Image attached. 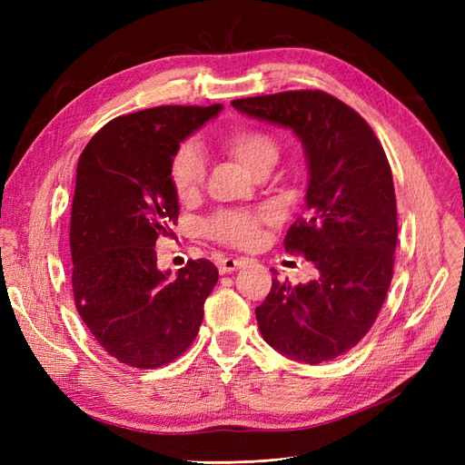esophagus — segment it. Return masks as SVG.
<instances>
[{"mask_svg": "<svg viewBox=\"0 0 465 465\" xmlns=\"http://www.w3.org/2000/svg\"><path fill=\"white\" fill-rule=\"evenodd\" d=\"M242 265H244V260H242V258H241V260H236V258H223V260L219 262V272H221V273H231V272L241 270Z\"/></svg>", "mask_w": 465, "mask_h": 465, "instance_id": "esophagus-1", "label": "esophagus"}]
</instances>
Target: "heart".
Here are the masks:
<instances>
[{
  "label": "heart",
  "mask_w": 465,
  "mask_h": 465,
  "mask_svg": "<svg viewBox=\"0 0 465 465\" xmlns=\"http://www.w3.org/2000/svg\"><path fill=\"white\" fill-rule=\"evenodd\" d=\"M227 147L234 157L246 164L252 173L260 166L277 161V142L262 130L242 128L234 130L224 137ZM171 178L178 198L188 200L200 192L205 180V159L195 143L182 145L171 164ZM267 219L265 211L250 213V211H221L207 221V231L217 241L238 248L256 246L260 241V223Z\"/></svg>",
  "instance_id": "1"
}]
</instances>
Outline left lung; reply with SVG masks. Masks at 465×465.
I'll return each instance as SVG.
<instances>
[{"mask_svg":"<svg viewBox=\"0 0 465 465\" xmlns=\"http://www.w3.org/2000/svg\"><path fill=\"white\" fill-rule=\"evenodd\" d=\"M238 112L291 130L302 143L306 217L285 250L318 270L308 283H279L256 308L263 340L306 364L355 347L384 304L398 242V209L386 153L371 125L335 96L287 91L238 98Z\"/></svg>","mask_w":465,"mask_h":465,"instance_id":"1","label":"left lung"}]
</instances>
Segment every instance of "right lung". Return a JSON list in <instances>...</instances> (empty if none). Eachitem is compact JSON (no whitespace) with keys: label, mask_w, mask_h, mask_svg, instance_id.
I'll return each mask as SVG.
<instances>
[{"label":"right lung","mask_w":465,"mask_h":465,"mask_svg":"<svg viewBox=\"0 0 465 465\" xmlns=\"http://www.w3.org/2000/svg\"><path fill=\"white\" fill-rule=\"evenodd\" d=\"M221 110L157 106L118 116L79 157L69 227L74 299L94 340L128 367L157 369L184 353L219 279L209 260H190L174 277L161 272L154 242L180 213L174 154Z\"/></svg>","instance_id":"right-lung-1"}]
</instances>
